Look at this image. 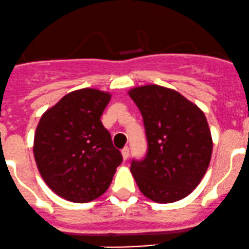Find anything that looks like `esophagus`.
Returning <instances> with one entry per match:
<instances>
[{
  "label": "esophagus",
  "mask_w": 249,
  "mask_h": 249,
  "mask_svg": "<svg viewBox=\"0 0 249 249\" xmlns=\"http://www.w3.org/2000/svg\"><path fill=\"white\" fill-rule=\"evenodd\" d=\"M129 154H130V149L129 147H124L122 149V155H123V159L126 160L127 158H129Z\"/></svg>",
  "instance_id": "1"
}]
</instances>
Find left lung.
I'll return each instance as SVG.
<instances>
[{
    "label": "left lung",
    "mask_w": 249,
    "mask_h": 249,
    "mask_svg": "<svg viewBox=\"0 0 249 249\" xmlns=\"http://www.w3.org/2000/svg\"><path fill=\"white\" fill-rule=\"evenodd\" d=\"M129 96L143 118L148 149L132 160L131 171L144 196L159 203L188 196L201 182L212 155V136L205 114L176 90L149 84Z\"/></svg>",
    "instance_id": "obj_1"
}]
</instances>
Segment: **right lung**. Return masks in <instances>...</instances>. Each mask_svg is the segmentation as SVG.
<instances>
[{
    "mask_svg": "<svg viewBox=\"0 0 249 249\" xmlns=\"http://www.w3.org/2000/svg\"><path fill=\"white\" fill-rule=\"evenodd\" d=\"M110 94L91 88L65 95L42 115L34 141L37 167L48 187L65 200L84 203L108 189L122 153L101 115Z\"/></svg>",
    "mask_w": 249,
    "mask_h": 249,
    "instance_id": "1",
    "label": "right lung"
}]
</instances>
